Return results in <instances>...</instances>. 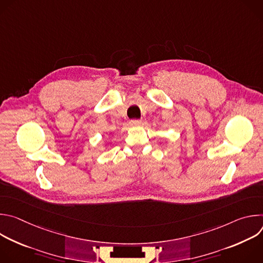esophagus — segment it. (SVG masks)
<instances>
[{
    "mask_svg": "<svg viewBox=\"0 0 263 263\" xmlns=\"http://www.w3.org/2000/svg\"><path fill=\"white\" fill-rule=\"evenodd\" d=\"M131 125L132 126H139L141 124V120H138V119H134V120H131Z\"/></svg>",
    "mask_w": 263,
    "mask_h": 263,
    "instance_id": "esophagus-1",
    "label": "esophagus"
}]
</instances>
